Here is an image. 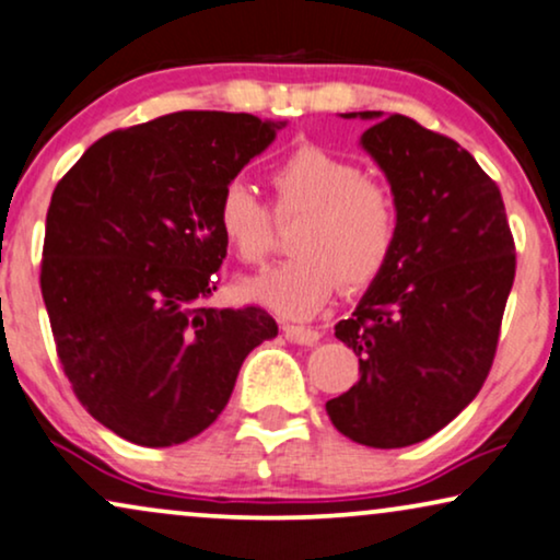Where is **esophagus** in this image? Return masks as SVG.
I'll return each instance as SVG.
<instances>
[{"mask_svg":"<svg viewBox=\"0 0 560 560\" xmlns=\"http://www.w3.org/2000/svg\"><path fill=\"white\" fill-rule=\"evenodd\" d=\"M281 330H284V335L289 340L300 342V346H315V342L323 338V332L312 330V327H304V325H281Z\"/></svg>","mask_w":560,"mask_h":560,"instance_id":"1","label":"esophagus"}]
</instances>
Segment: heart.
Masks as SVG:
<instances>
[{"mask_svg":"<svg viewBox=\"0 0 560 560\" xmlns=\"http://www.w3.org/2000/svg\"><path fill=\"white\" fill-rule=\"evenodd\" d=\"M268 182L273 212L243 182H230L218 199L220 233L250 266L271 256L276 220H300L292 235L296 256L248 281L245 296L287 317H310L338 284L346 292H361L384 273L399 237V212L389 186L317 145L284 155Z\"/></svg>","mask_w":560,"mask_h":560,"instance_id":"b5f03b06","label":"heart"}]
</instances>
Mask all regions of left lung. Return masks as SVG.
<instances>
[{
	"instance_id": "obj_1",
	"label": "left lung",
	"mask_w": 560,
	"mask_h": 560,
	"mask_svg": "<svg viewBox=\"0 0 560 560\" xmlns=\"http://www.w3.org/2000/svg\"><path fill=\"white\" fill-rule=\"evenodd\" d=\"M361 143L389 178L399 237L335 325L358 355V384L325 409L350 441L405 448L443 430L487 382L517 256L499 186L456 140L389 115Z\"/></svg>"
}]
</instances>
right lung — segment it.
Returning <instances> with one entry per match:
<instances>
[{"label":"right lung","mask_w":560,"mask_h":560,"mask_svg":"<svg viewBox=\"0 0 560 560\" xmlns=\"http://www.w3.org/2000/svg\"><path fill=\"white\" fill-rule=\"evenodd\" d=\"M281 125L171 112L107 132L54 189L40 292L56 353L86 412L125 441L166 448L210 428L245 355L279 332L256 304L207 300L228 256L220 194Z\"/></svg>","instance_id":"right-lung-1"}]
</instances>
